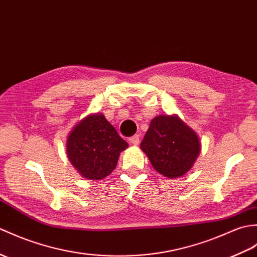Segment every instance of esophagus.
<instances>
[{
    "label": "esophagus",
    "mask_w": 257,
    "mask_h": 257,
    "mask_svg": "<svg viewBox=\"0 0 257 257\" xmlns=\"http://www.w3.org/2000/svg\"><path fill=\"white\" fill-rule=\"evenodd\" d=\"M129 141H130V143H133L134 146H138L139 142H140V136L135 135V136L131 137V138H129Z\"/></svg>",
    "instance_id": "34e87169"
}]
</instances>
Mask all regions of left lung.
<instances>
[{"mask_svg":"<svg viewBox=\"0 0 257 257\" xmlns=\"http://www.w3.org/2000/svg\"><path fill=\"white\" fill-rule=\"evenodd\" d=\"M140 147L153 168L169 178L187 173L200 150L198 137L175 116L153 118Z\"/></svg>","mask_w":257,"mask_h":257,"instance_id":"obj_1","label":"left lung"}]
</instances>
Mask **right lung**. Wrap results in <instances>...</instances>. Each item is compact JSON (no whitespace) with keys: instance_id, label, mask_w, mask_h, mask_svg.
<instances>
[{"instance_id":"right-lung-1","label":"right lung","mask_w":257,"mask_h":257,"mask_svg":"<svg viewBox=\"0 0 257 257\" xmlns=\"http://www.w3.org/2000/svg\"><path fill=\"white\" fill-rule=\"evenodd\" d=\"M128 143L104 115H89L71 131L67 142L70 162L88 180H101L115 170Z\"/></svg>"}]
</instances>
